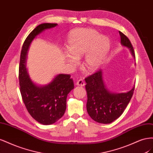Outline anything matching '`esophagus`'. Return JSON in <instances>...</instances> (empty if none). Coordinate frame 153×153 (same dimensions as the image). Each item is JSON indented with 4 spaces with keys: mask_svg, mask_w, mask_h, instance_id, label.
<instances>
[{
    "mask_svg": "<svg viewBox=\"0 0 153 153\" xmlns=\"http://www.w3.org/2000/svg\"><path fill=\"white\" fill-rule=\"evenodd\" d=\"M76 84L78 86H84L85 85V82H84V81L83 79H80L76 82Z\"/></svg>",
    "mask_w": 153,
    "mask_h": 153,
    "instance_id": "obj_1",
    "label": "esophagus"
}]
</instances>
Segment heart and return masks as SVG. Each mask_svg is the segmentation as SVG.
Here are the masks:
<instances>
[{
	"label": "heart",
	"mask_w": 153,
	"mask_h": 153,
	"mask_svg": "<svg viewBox=\"0 0 153 153\" xmlns=\"http://www.w3.org/2000/svg\"><path fill=\"white\" fill-rule=\"evenodd\" d=\"M67 48L74 57H85V67L88 71H94L103 62L109 49V40L107 37L99 35L92 29H78L73 30L68 40ZM66 60L71 63H76L75 59L69 55H66Z\"/></svg>",
	"instance_id": "b5f03b06"
}]
</instances>
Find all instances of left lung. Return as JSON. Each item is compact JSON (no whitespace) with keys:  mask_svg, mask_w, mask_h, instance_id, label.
Here are the masks:
<instances>
[{"mask_svg":"<svg viewBox=\"0 0 153 153\" xmlns=\"http://www.w3.org/2000/svg\"><path fill=\"white\" fill-rule=\"evenodd\" d=\"M123 45L130 49L134 57L135 51L128 37L119 31ZM87 94V110L90 117L99 123L109 124L119 117L130 101L135 86L126 93H111L106 89L102 72L96 71L85 78Z\"/></svg>","mask_w":153,"mask_h":153,"instance_id":"8db88e82","label":"left lung"}]
</instances>
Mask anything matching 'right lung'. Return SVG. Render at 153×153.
Masks as SVG:
<instances>
[{
    "label": "right lung",
    "mask_w": 153,
    "mask_h": 153,
    "mask_svg": "<svg viewBox=\"0 0 153 153\" xmlns=\"http://www.w3.org/2000/svg\"><path fill=\"white\" fill-rule=\"evenodd\" d=\"M57 25L47 23L37 26L27 37L20 53L18 78L23 101L31 116L45 125L52 124L63 116L66 108L67 96L74 88V82L70 75L60 74L47 85L38 87L27 75L25 63L31 41L45 29Z\"/></svg>",
    "instance_id": "right-lung-1"
}]
</instances>
